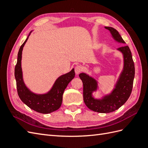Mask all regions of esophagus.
Returning a JSON list of instances; mask_svg holds the SVG:
<instances>
[{"instance_id":"obj_1","label":"esophagus","mask_w":148,"mask_h":148,"mask_svg":"<svg viewBox=\"0 0 148 148\" xmlns=\"http://www.w3.org/2000/svg\"><path fill=\"white\" fill-rule=\"evenodd\" d=\"M83 66H82V65H77V66H75V73L77 74V75L79 74L80 72H82V71H83Z\"/></svg>"}]
</instances>
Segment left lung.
Masks as SVG:
<instances>
[{"label": "left lung", "instance_id": "obj_1", "mask_svg": "<svg viewBox=\"0 0 148 148\" xmlns=\"http://www.w3.org/2000/svg\"><path fill=\"white\" fill-rule=\"evenodd\" d=\"M106 29L110 31L116 41L125 43L122 36L115 29L106 26ZM122 52L124 58V66L115 88L110 95L106 96L101 100L95 99L92 97V92L97 89L95 79L85 73L79 75L83 84V100L88 108L99 113H110L119 109L128 99L133 89V79L135 78V64L133 60L130 49L128 46L118 48Z\"/></svg>", "mask_w": 148, "mask_h": 148}]
</instances>
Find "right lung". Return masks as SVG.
Wrapping results in <instances>:
<instances>
[{
  "label": "right lung",
  "mask_w": 148,
  "mask_h": 148,
  "mask_svg": "<svg viewBox=\"0 0 148 148\" xmlns=\"http://www.w3.org/2000/svg\"><path fill=\"white\" fill-rule=\"evenodd\" d=\"M29 36L19 49L17 62L15 67V77L18 95L22 102H24L30 109L41 114L51 113L60 107L64 90L71 79L75 77V70L72 69L69 73L62 75L58 78L51 90L47 94L38 95L31 92L26 87L23 81L21 67L22 51Z\"/></svg>",
  "instance_id": "right-lung-1"
}]
</instances>
